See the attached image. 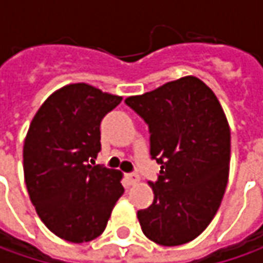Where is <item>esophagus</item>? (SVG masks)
<instances>
[{
	"label": "esophagus",
	"mask_w": 263,
	"mask_h": 263,
	"mask_svg": "<svg viewBox=\"0 0 263 263\" xmlns=\"http://www.w3.org/2000/svg\"><path fill=\"white\" fill-rule=\"evenodd\" d=\"M126 180H127V184L128 186H133V184H136L137 181H139V176L137 174H126Z\"/></svg>",
	"instance_id": "1"
}]
</instances>
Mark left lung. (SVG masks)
I'll list each match as a JSON object with an SVG mask.
<instances>
[{
    "mask_svg": "<svg viewBox=\"0 0 263 263\" xmlns=\"http://www.w3.org/2000/svg\"><path fill=\"white\" fill-rule=\"evenodd\" d=\"M126 104L149 126L161 164L154 202L137 211L143 234L161 246L196 238L215 217L228 181L230 126L215 93L195 76L168 82Z\"/></svg>",
    "mask_w": 263,
    "mask_h": 263,
    "instance_id": "8db88e82",
    "label": "left lung"
}]
</instances>
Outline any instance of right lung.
I'll use <instances>...</instances> for the list:
<instances>
[{
    "label": "right lung",
    "instance_id": "1",
    "mask_svg": "<svg viewBox=\"0 0 263 263\" xmlns=\"http://www.w3.org/2000/svg\"><path fill=\"white\" fill-rule=\"evenodd\" d=\"M121 96L73 83L55 90L33 117L23 146L29 197L49 231L71 243L104 233L124 193L118 170L95 165L101 121Z\"/></svg>",
    "mask_w": 263,
    "mask_h": 263
}]
</instances>
